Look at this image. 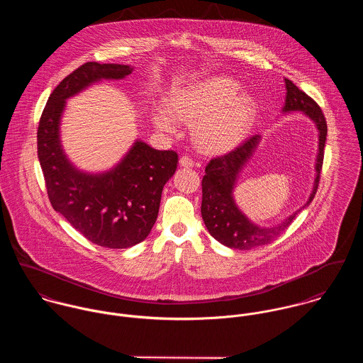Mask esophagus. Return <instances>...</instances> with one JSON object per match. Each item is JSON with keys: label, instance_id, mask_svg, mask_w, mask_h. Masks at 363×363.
<instances>
[{"label": "esophagus", "instance_id": "obj_1", "mask_svg": "<svg viewBox=\"0 0 363 363\" xmlns=\"http://www.w3.org/2000/svg\"><path fill=\"white\" fill-rule=\"evenodd\" d=\"M180 166L183 167H193L194 166V160L189 156H182L180 157Z\"/></svg>", "mask_w": 363, "mask_h": 363}]
</instances>
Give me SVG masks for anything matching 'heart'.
Returning a JSON list of instances; mask_svg holds the SVG:
<instances>
[{"label":"heart","mask_w":363,"mask_h":363,"mask_svg":"<svg viewBox=\"0 0 363 363\" xmlns=\"http://www.w3.org/2000/svg\"><path fill=\"white\" fill-rule=\"evenodd\" d=\"M239 92L240 85L228 77L206 78L173 92L169 107L154 111V123L164 133L177 131V119L194 124V141L201 151L228 152L246 138L257 116L256 102Z\"/></svg>","instance_id":"heart-1"}]
</instances>
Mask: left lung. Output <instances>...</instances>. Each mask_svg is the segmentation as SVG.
I'll list each match as a JSON object with an SVG mask.
<instances>
[{
  "mask_svg": "<svg viewBox=\"0 0 363 363\" xmlns=\"http://www.w3.org/2000/svg\"><path fill=\"white\" fill-rule=\"evenodd\" d=\"M285 88L286 96L282 113L285 114L292 111H302L314 123L318 133V150L314 163L315 174L311 196L305 206L284 218L281 222L269 226H261L249 219L242 212V209L238 207L233 199L238 179L256 152L261 137L255 135L232 152L211 159L206 167V174L203 177L201 215L209 235L226 247L250 250L272 242L291 225V222L302 209L311 206L315 196L324 157L327 123L320 106L286 78Z\"/></svg>",
  "mask_w": 363,
  "mask_h": 363,
  "instance_id": "left-lung-1",
  "label": "left lung"
}]
</instances>
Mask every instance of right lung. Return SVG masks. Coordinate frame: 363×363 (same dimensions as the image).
<instances>
[{
    "label": "right lung",
    "instance_id": "1",
    "mask_svg": "<svg viewBox=\"0 0 363 363\" xmlns=\"http://www.w3.org/2000/svg\"><path fill=\"white\" fill-rule=\"evenodd\" d=\"M131 65L86 62L54 89L38 128V156L52 208L89 242L127 249L150 235L163 186L174 174L177 154L135 140L121 160L101 173L78 169L62 150L61 117L67 99L102 79H123Z\"/></svg>",
    "mask_w": 363,
    "mask_h": 363
}]
</instances>
